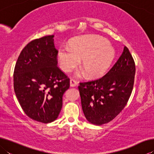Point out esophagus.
Instances as JSON below:
<instances>
[{
    "instance_id": "esophagus-1",
    "label": "esophagus",
    "mask_w": 154,
    "mask_h": 154,
    "mask_svg": "<svg viewBox=\"0 0 154 154\" xmlns=\"http://www.w3.org/2000/svg\"><path fill=\"white\" fill-rule=\"evenodd\" d=\"M77 85H78V83L77 81H75V79L70 80V85H71V87H75L77 86Z\"/></svg>"
}]
</instances>
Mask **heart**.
I'll return each instance as SVG.
<instances>
[{
    "instance_id": "1",
    "label": "heart",
    "mask_w": 154,
    "mask_h": 154,
    "mask_svg": "<svg viewBox=\"0 0 154 154\" xmlns=\"http://www.w3.org/2000/svg\"><path fill=\"white\" fill-rule=\"evenodd\" d=\"M70 45L71 48L62 46L58 49L57 58L64 72L71 71L82 59L83 69L75 72L77 77L86 73L92 78L102 77L107 72L116 56L113 46L100 36H79L72 40Z\"/></svg>"
}]
</instances>
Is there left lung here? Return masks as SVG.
<instances>
[{
	"instance_id": "obj_1",
	"label": "left lung",
	"mask_w": 154,
	"mask_h": 154,
	"mask_svg": "<svg viewBox=\"0 0 154 154\" xmlns=\"http://www.w3.org/2000/svg\"><path fill=\"white\" fill-rule=\"evenodd\" d=\"M134 75V60L125 46L118 60L105 76L79 83L82 109L90 123L100 126L120 113L132 93Z\"/></svg>"
}]
</instances>
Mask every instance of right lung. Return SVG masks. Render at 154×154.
<instances>
[{
	"mask_svg": "<svg viewBox=\"0 0 154 154\" xmlns=\"http://www.w3.org/2000/svg\"><path fill=\"white\" fill-rule=\"evenodd\" d=\"M54 35L27 44L21 51L14 74V91L25 113L44 124L58 118L69 78L57 66Z\"/></svg>",
	"mask_w": 154,
	"mask_h": 154,
	"instance_id": "1",
	"label": "right lung"
}]
</instances>
